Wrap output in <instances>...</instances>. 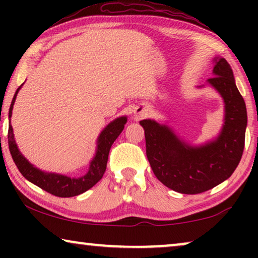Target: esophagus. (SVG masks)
<instances>
[{"label":"esophagus","mask_w":258,"mask_h":258,"mask_svg":"<svg viewBox=\"0 0 258 258\" xmlns=\"http://www.w3.org/2000/svg\"><path fill=\"white\" fill-rule=\"evenodd\" d=\"M136 114L139 116H143L144 114H146V110H144V109H139V110L136 111Z\"/></svg>","instance_id":"1"}]
</instances>
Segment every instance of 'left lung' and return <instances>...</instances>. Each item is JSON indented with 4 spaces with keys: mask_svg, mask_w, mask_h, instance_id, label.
<instances>
[{
    "mask_svg": "<svg viewBox=\"0 0 258 258\" xmlns=\"http://www.w3.org/2000/svg\"><path fill=\"white\" fill-rule=\"evenodd\" d=\"M213 62L214 77L207 83L221 95L224 103L223 124L216 137L192 144L182 140L165 123L150 118L140 122L155 176L169 189L188 195L213 189L230 177L244 149L248 123L245 102L236 87L229 63L218 56Z\"/></svg>",
    "mask_w": 258,
    "mask_h": 258,
    "instance_id": "8db88e82",
    "label": "left lung"
}]
</instances>
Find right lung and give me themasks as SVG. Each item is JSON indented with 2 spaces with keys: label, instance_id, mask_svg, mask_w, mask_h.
Wrapping results in <instances>:
<instances>
[{
  "label": "right lung",
  "instance_id": "add662e5",
  "mask_svg": "<svg viewBox=\"0 0 258 258\" xmlns=\"http://www.w3.org/2000/svg\"><path fill=\"white\" fill-rule=\"evenodd\" d=\"M23 86V84H22ZM22 86L17 88L15 95H14L12 104L9 108V129H8V144L9 150L12 154V157L15 162L17 169L21 174L26 177L28 181L33 184L40 186L41 189L45 190L51 195L58 197H73L77 196L80 194H83L87 190L96 184L100 179L103 177V174L107 169V162L109 151L112 143L119 136L122 130L124 129V124L128 121L126 116H121V117L115 118L109 124L104 126L96 141V151L93 160L90 161L89 168H88L87 174H84L80 177H70V176L56 174V172L43 171L41 169L35 167L31 164L26 157L21 154V151L15 142L14 137L13 126L10 124V118H12L14 103H15L16 96Z\"/></svg>",
  "mask_w": 258,
  "mask_h": 258
}]
</instances>
